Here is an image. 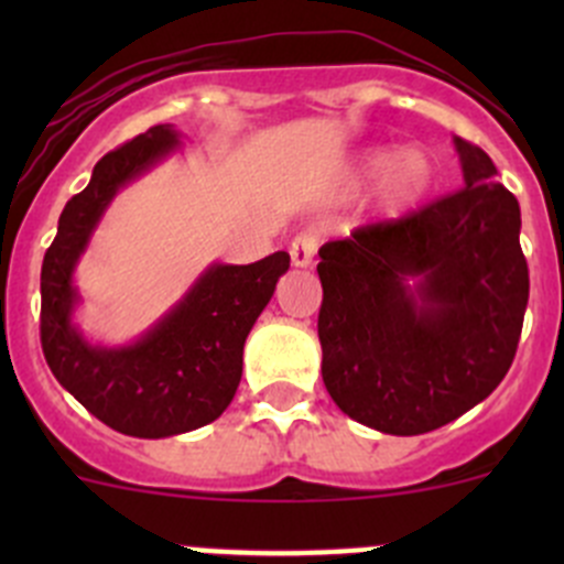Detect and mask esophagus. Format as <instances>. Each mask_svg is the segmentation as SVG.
<instances>
[{"mask_svg":"<svg viewBox=\"0 0 564 564\" xmlns=\"http://www.w3.org/2000/svg\"><path fill=\"white\" fill-rule=\"evenodd\" d=\"M289 256H292L294 267H311V264H314L316 237L308 235V231H303V235L294 237L292 246H289Z\"/></svg>","mask_w":564,"mask_h":564,"instance_id":"1","label":"esophagus"}]
</instances>
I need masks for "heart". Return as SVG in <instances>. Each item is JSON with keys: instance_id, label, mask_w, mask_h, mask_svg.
I'll return each mask as SVG.
<instances>
[{"instance_id": "heart-1", "label": "heart", "mask_w": 564, "mask_h": 564, "mask_svg": "<svg viewBox=\"0 0 564 564\" xmlns=\"http://www.w3.org/2000/svg\"><path fill=\"white\" fill-rule=\"evenodd\" d=\"M377 174L373 182V207L382 218H403L429 202L436 187V158L425 147L409 144L395 152H384L382 147L360 152L346 163L344 185H360L362 180Z\"/></svg>"}]
</instances>
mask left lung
<instances>
[{
  "instance_id": "obj_1",
  "label": "left lung",
  "mask_w": 564,
  "mask_h": 564,
  "mask_svg": "<svg viewBox=\"0 0 564 564\" xmlns=\"http://www.w3.org/2000/svg\"><path fill=\"white\" fill-rule=\"evenodd\" d=\"M453 147L466 187L318 248L324 388L382 434L442 429L491 395L524 324L519 202L480 147Z\"/></svg>"
}]
</instances>
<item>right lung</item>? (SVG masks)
Here are the masks:
<instances>
[{
  "instance_id": "1",
  "label": "right lung",
  "mask_w": 564,
  "mask_h": 564,
  "mask_svg": "<svg viewBox=\"0 0 564 564\" xmlns=\"http://www.w3.org/2000/svg\"><path fill=\"white\" fill-rule=\"evenodd\" d=\"M180 135L174 124H155L100 158L89 185L62 209L40 272V340L51 373L100 423L139 440L187 434L226 412L248 333L289 270L286 250L253 264L213 261L139 338L117 346L87 338L76 322L78 261L117 193L172 158Z\"/></svg>"
}]
</instances>
